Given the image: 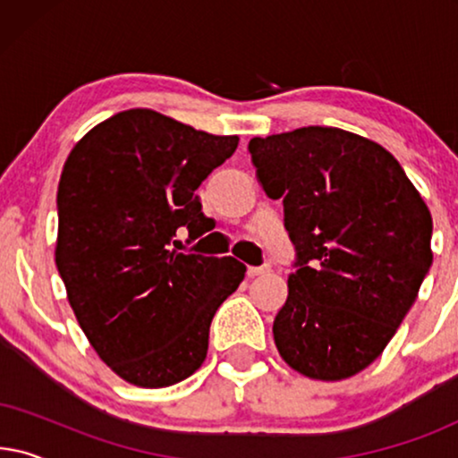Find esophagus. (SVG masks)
Listing matches in <instances>:
<instances>
[{
	"instance_id": "esophagus-1",
	"label": "esophagus",
	"mask_w": 458,
	"mask_h": 458,
	"mask_svg": "<svg viewBox=\"0 0 458 458\" xmlns=\"http://www.w3.org/2000/svg\"><path fill=\"white\" fill-rule=\"evenodd\" d=\"M271 273V267H248V277H259V275H267Z\"/></svg>"
}]
</instances>
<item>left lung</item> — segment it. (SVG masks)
Returning a JSON list of instances; mask_svg holds the SVG:
<instances>
[{"label":"left lung","mask_w":458,"mask_h":458,"mask_svg":"<svg viewBox=\"0 0 458 458\" xmlns=\"http://www.w3.org/2000/svg\"><path fill=\"white\" fill-rule=\"evenodd\" d=\"M248 149L298 252L275 346L304 377H352L415 304L434 260L428 204L386 148L350 131L302 127Z\"/></svg>","instance_id":"obj_1"}]
</instances>
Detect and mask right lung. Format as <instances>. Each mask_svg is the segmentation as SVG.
Masks as SVG:
<instances>
[{"mask_svg": "<svg viewBox=\"0 0 458 458\" xmlns=\"http://www.w3.org/2000/svg\"><path fill=\"white\" fill-rule=\"evenodd\" d=\"M240 137L212 135L149 108L118 112L81 137L58 185L55 267L99 359L140 387H168L202 367L218 306L246 267L171 248L210 229L199 183ZM174 243V242H173Z\"/></svg>", "mask_w": 458, "mask_h": 458, "instance_id": "add662e5", "label": "right lung"}]
</instances>
